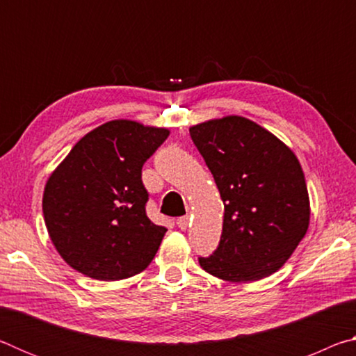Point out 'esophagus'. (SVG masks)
Returning a JSON list of instances; mask_svg holds the SVG:
<instances>
[{
    "mask_svg": "<svg viewBox=\"0 0 356 356\" xmlns=\"http://www.w3.org/2000/svg\"><path fill=\"white\" fill-rule=\"evenodd\" d=\"M188 222H190L188 215H186V216H180V218H177V226H179L180 229H182V231H184V229L188 227Z\"/></svg>",
    "mask_w": 356,
    "mask_h": 356,
    "instance_id": "esophagus-1",
    "label": "esophagus"
}]
</instances>
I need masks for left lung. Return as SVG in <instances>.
<instances>
[{"label":"left lung","instance_id":"8db88e82","mask_svg":"<svg viewBox=\"0 0 356 356\" xmlns=\"http://www.w3.org/2000/svg\"><path fill=\"white\" fill-rule=\"evenodd\" d=\"M213 174L225 220L216 250L200 257L216 278L257 281L280 270L309 226V196L300 161L284 143L242 116L190 129Z\"/></svg>","mask_w":356,"mask_h":356}]
</instances>
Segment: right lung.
<instances>
[{
	"label": "right lung",
	"instance_id": "obj_1",
	"mask_svg": "<svg viewBox=\"0 0 356 356\" xmlns=\"http://www.w3.org/2000/svg\"><path fill=\"white\" fill-rule=\"evenodd\" d=\"M170 136L166 129L119 119L89 131L48 179L45 226L76 272L102 281L147 268L166 227L146 213L143 165Z\"/></svg>",
	"mask_w": 356,
	"mask_h": 356
}]
</instances>
